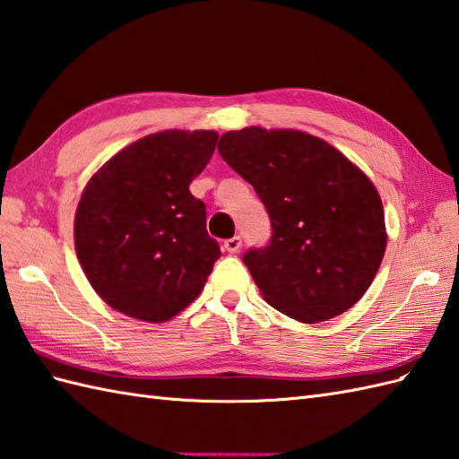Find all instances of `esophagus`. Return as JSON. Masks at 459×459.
Masks as SVG:
<instances>
[{
  "instance_id": "34e87169",
  "label": "esophagus",
  "mask_w": 459,
  "mask_h": 459,
  "mask_svg": "<svg viewBox=\"0 0 459 459\" xmlns=\"http://www.w3.org/2000/svg\"><path fill=\"white\" fill-rule=\"evenodd\" d=\"M223 249H226L228 253H238L241 249V238L236 236L231 239H226V241H223Z\"/></svg>"
}]
</instances>
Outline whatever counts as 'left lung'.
<instances>
[{
	"mask_svg": "<svg viewBox=\"0 0 459 459\" xmlns=\"http://www.w3.org/2000/svg\"><path fill=\"white\" fill-rule=\"evenodd\" d=\"M218 151L269 212L271 243L243 255L263 299L304 324L350 310L386 249L383 202L369 177L299 129L228 131Z\"/></svg>",
	"mask_w": 459,
	"mask_h": 459,
	"instance_id": "left-lung-1",
	"label": "left lung"
}]
</instances>
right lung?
<instances>
[{
  "instance_id": "right-lung-1",
  "label": "right lung",
  "mask_w": 459,
  "mask_h": 459,
  "mask_svg": "<svg viewBox=\"0 0 459 459\" xmlns=\"http://www.w3.org/2000/svg\"><path fill=\"white\" fill-rule=\"evenodd\" d=\"M216 143L210 129L159 131L116 152L86 182L74 247L108 307L160 324L198 299L221 251L188 186Z\"/></svg>"
}]
</instances>
